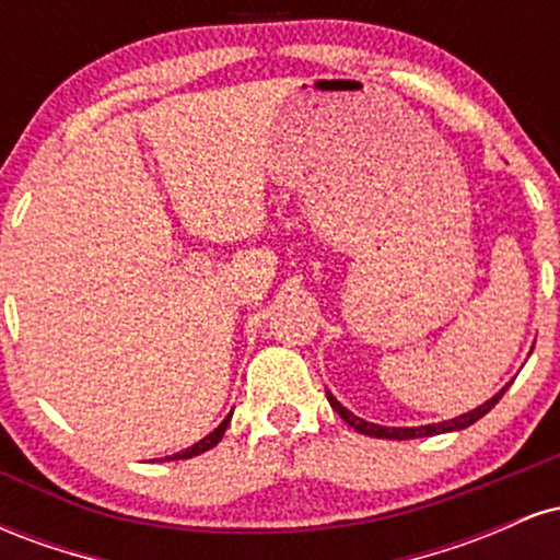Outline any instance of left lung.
<instances>
[{
  "mask_svg": "<svg viewBox=\"0 0 560 560\" xmlns=\"http://www.w3.org/2000/svg\"><path fill=\"white\" fill-rule=\"evenodd\" d=\"M508 387H511V382H508L505 387L498 392V395H492L490 400L481 402L479 408L468 410V413H460V416H455V419H447V421H440V423H427V427H382V423H371V421L358 419V416L350 413V410H347L345 405L339 402L337 397H334L329 389H326V397H329L331 408L337 410V413L342 416V419H345L347 423H350V427L355 429V432L369 434V436H376V440H421V436L460 432V429H466V427H471V423H477V421L481 419V416H487V413H490V410L494 408V405H498V400L505 395Z\"/></svg>",
  "mask_w": 560,
  "mask_h": 560,
  "instance_id": "obj_1",
  "label": "left lung"
}]
</instances>
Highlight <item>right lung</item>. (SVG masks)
<instances>
[{
    "instance_id": "1",
    "label": "right lung",
    "mask_w": 560,
    "mask_h": 560,
    "mask_svg": "<svg viewBox=\"0 0 560 560\" xmlns=\"http://www.w3.org/2000/svg\"><path fill=\"white\" fill-rule=\"evenodd\" d=\"M229 421H231V413H229L226 419H223L221 423H218V429H213V432H210L208 436H202V440L195 442V445H191V447L182 450V453H173V455H168V458H165V460H186V458H195V455L205 453V450L215 447L218 442L223 440V434H226V429H229Z\"/></svg>"
}]
</instances>
